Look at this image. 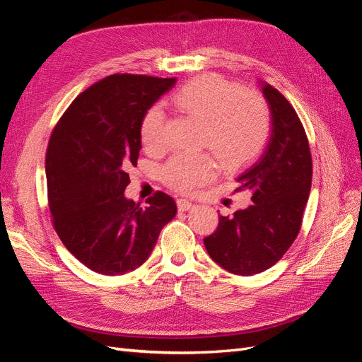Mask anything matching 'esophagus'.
Listing matches in <instances>:
<instances>
[{
    "label": "esophagus",
    "instance_id": "obj_1",
    "mask_svg": "<svg viewBox=\"0 0 362 362\" xmlns=\"http://www.w3.org/2000/svg\"><path fill=\"white\" fill-rule=\"evenodd\" d=\"M193 206H194V204L190 199H184V198L178 199V208L181 211H189Z\"/></svg>",
    "mask_w": 362,
    "mask_h": 362
}]
</instances>
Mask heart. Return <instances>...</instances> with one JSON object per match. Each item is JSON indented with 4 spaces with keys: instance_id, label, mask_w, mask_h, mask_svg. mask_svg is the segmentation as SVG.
Masks as SVG:
<instances>
[{
    "instance_id": "1",
    "label": "heart",
    "mask_w": 362,
    "mask_h": 362,
    "mask_svg": "<svg viewBox=\"0 0 362 362\" xmlns=\"http://www.w3.org/2000/svg\"><path fill=\"white\" fill-rule=\"evenodd\" d=\"M173 103L205 125L204 145L226 169L242 168L267 144L272 120L266 101L257 93L242 92L221 76L205 75L190 81L175 93ZM140 136L149 151L166 146L164 113L158 105L145 113ZM163 175L172 187L190 192L214 178L216 164L206 156L177 154Z\"/></svg>"
}]
</instances>
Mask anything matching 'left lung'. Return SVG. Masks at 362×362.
Listing matches in <instances>:
<instances>
[{"label": "left lung", "mask_w": 362, "mask_h": 362, "mask_svg": "<svg viewBox=\"0 0 362 362\" xmlns=\"http://www.w3.org/2000/svg\"><path fill=\"white\" fill-rule=\"evenodd\" d=\"M270 110V137L255 163L237 175L238 190L252 204L234 216H218L204 238L208 255L234 275L250 276L275 266L298 237L308 202L313 161L308 139L291 104L275 87L258 81Z\"/></svg>", "instance_id": "obj_1"}]
</instances>
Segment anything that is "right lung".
<instances>
[{
	"label": "right lung",
	"mask_w": 362,
	"mask_h": 362,
	"mask_svg": "<svg viewBox=\"0 0 362 362\" xmlns=\"http://www.w3.org/2000/svg\"><path fill=\"white\" fill-rule=\"evenodd\" d=\"M175 83L107 76L76 96L52 131L47 182L54 228L71 254L101 275L144 264L177 214V204L163 192L146 206L125 196L127 169L136 166L141 149V120Z\"/></svg>",
	"instance_id": "add662e5"
}]
</instances>
